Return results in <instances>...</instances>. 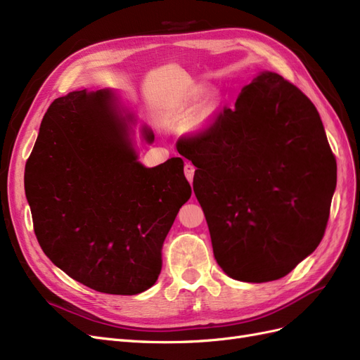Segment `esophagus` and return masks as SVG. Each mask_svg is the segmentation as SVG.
<instances>
[{
    "mask_svg": "<svg viewBox=\"0 0 360 360\" xmlns=\"http://www.w3.org/2000/svg\"><path fill=\"white\" fill-rule=\"evenodd\" d=\"M193 174H195V167L192 163H186V165H184V176H186L189 183H192L193 180Z\"/></svg>",
    "mask_w": 360,
    "mask_h": 360,
    "instance_id": "obj_1",
    "label": "esophagus"
}]
</instances>
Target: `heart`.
Segmentation results:
<instances>
[{"label":"heart","instance_id":"obj_1","mask_svg":"<svg viewBox=\"0 0 360 360\" xmlns=\"http://www.w3.org/2000/svg\"><path fill=\"white\" fill-rule=\"evenodd\" d=\"M202 93H204V89H202V86H198V89H195V90L192 91V94L188 96L184 101L177 102V103H174V105L168 106L167 110L163 111V120H165V122H168V123L180 122L181 118H184V117H186V115L191 112L192 106H193L195 102H197V101L200 99V97L202 96Z\"/></svg>","mask_w":360,"mask_h":360}]
</instances>
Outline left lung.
Wrapping results in <instances>:
<instances>
[{"mask_svg": "<svg viewBox=\"0 0 360 360\" xmlns=\"http://www.w3.org/2000/svg\"><path fill=\"white\" fill-rule=\"evenodd\" d=\"M193 192L225 274L284 278L324 236L336 160L320 114L297 86L259 72L205 132L181 139Z\"/></svg>", "mask_w": 360, "mask_h": 360, "instance_id": "left-lung-1", "label": "left lung"}]
</instances>
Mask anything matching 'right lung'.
<instances>
[{"instance_id":"right-lung-1","label":"right lung","mask_w":360,"mask_h":360,"mask_svg":"<svg viewBox=\"0 0 360 360\" xmlns=\"http://www.w3.org/2000/svg\"><path fill=\"white\" fill-rule=\"evenodd\" d=\"M136 123L115 90L58 97L24 176L43 252L81 284L122 296L156 284L163 242L192 193L181 158L153 168L138 160ZM139 132L155 141L147 124Z\"/></svg>"}]
</instances>
